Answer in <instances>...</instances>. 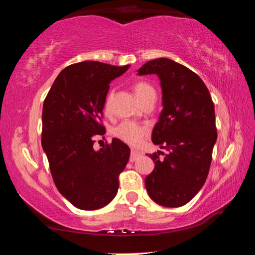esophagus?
I'll list each match as a JSON object with an SVG mask.
<instances>
[{"instance_id": "34e87169", "label": "esophagus", "mask_w": 255, "mask_h": 255, "mask_svg": "<svg viewBox=\"0 0 255 255\" xmlns=\"http://www.w3.org/2000/svg\"><path fill=\"white\" fill-rule=\"evenodd\" d=\"M140 156V153L139 152H137V150H135V149H132L131 150V154H130V158H129V161L130 162H135L136 159Z\"/></svg>"}]
</instances>
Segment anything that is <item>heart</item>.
<instances>
[{
  "mask_svg": "<svg viewBox=\"0 0 255 255\" xmlns=\"http://www.w3.org/2000/svg\"><path fill=\"white\" fill-rule=\"evenodd\" d=\"M133 92H135L136 97L139 102L145 99L147 96L152 93H155V90L152 85H149L146 82H137L133 85ZM112 99V92L108 94V97L105 101V111L109 112L110 105ZM148 132V127L143 124H138L133 122H123L120 123L118 126H116L112 130V133L116 138L125 141L129 145H138L141 141V139L146 136Z\"/></svg>",
  "mask_w": 255,
  "mask_h": 255,
  "instance_id": "heart-1",
  "label": "heart"
}]
</instances>
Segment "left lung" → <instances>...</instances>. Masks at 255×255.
<instances>
[{
    "label": "left lung",
    "instance_id": "8db88e82",
    "mask_svg": "<svg viewBox=\"0 0 255 255\" xmlns=\"http://www.w3.org/2000/svg\"><path fill=\"white\" fill-rule=\"evenodd\" d=\"M138 75L155 74L161 81L163 110L152 132V141L169 150L146 176L148 196L164 207H181L205 184L217 140L215 108L210 93L196 73L169 58L149 60Z\"/></svg>",
    "mask_w": 255,
    "mask_h": 255
}]
</instances>
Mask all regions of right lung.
I'll return each instance as SVG.
<instances>
[{"label": "right lung", "instance_id": "1", "mask_svg": "<svg viewBox=\"0 0 255 255\" xmlns=\"http://www.w3.org/2000/svg\"><path fill=\"white\" fill-rule=\"evenodd\" d=\"M129 66L86 60L59 73L42 107V149L58 191L76 208L96 210L117 195L130 148L118 138L96 150L109 84Z\"/></svg>", "mask_w": 255, "mask_h": 255}]
</instances>
